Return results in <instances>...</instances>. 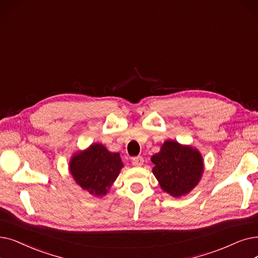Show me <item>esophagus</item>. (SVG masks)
<instances>
[{
  "label": "esophagus",
  "mask_w": 258,
  "mask_h": 258,
  "mask_svg": "<svg viewBox=\"0 0 258 258\" xmlns=\"http://www.w3.org/2000/svg\"><path fill=\"white\" fill-rule=\"evenodd\" d=\"M143 162H144V159H143L142 156L134 157V158L132 159V164L135 165V166H141V165H143Z\"/></svg>",
  "instance_id": "34e87169"
}]
</instances>
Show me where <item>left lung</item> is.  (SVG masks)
<instances>
[{"label": "left lung", "instance_id": "8db88e82", "mask_svg": "<svg viewBox=\"0 0 258 258\" xmlns=\"http://www.w3.org/2000/svg\"><path fill=\"white\" fill-rule=\"evenodd\" d=\"M153 173L161 188L174 197L187 194L199 182L204 172L203 157L197 150L176 141H165L152 157Z\"/></svg>", "mask_w": 258, "mask_h": 258}]
</instances>
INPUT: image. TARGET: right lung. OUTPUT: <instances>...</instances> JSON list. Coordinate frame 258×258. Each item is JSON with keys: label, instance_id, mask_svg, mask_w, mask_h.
<instances>
[{"label": "right lung", "instance_id": "add662e5", "mask_svg": "<svg viewBox=\"0 0 258 258\" xmlns=\"http://www.w3.org/2000/svg\"><path fill=\"white\" fill-rule=\"evenodd\" d=\"M122 167L120 155L108 152L99 143L75 155L70 163V171L76 182L95 196L107 193Z\"/></svg>", "mask_w": 258, "mask_h": 258}]
</instances>
